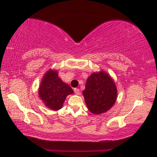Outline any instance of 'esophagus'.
I'll return each mask as SVG.
<instances>
[{"instance_id": "34e87169", "label": "esophagus", "mask_w": 157, "mask_h": 157, "mask_svg": "<svg viewBox=\"0 0 157 157\" xmlns=\"http://www.w3.org/2000/svg\"><path fill=\"white\" fill-rule=\"evenodd\" d=\"M74 93L76 94V95H79L80 94V90H79L78 89H74Z\"/></svg>"}]
</instances>
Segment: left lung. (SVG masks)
Wrapping results in <instances>:
<instances>
[{"mask_svg":"<svg viewBox=\"0 0 157 157\" xmlns=\"http://www.w3.org/2000/svg\"><path fill=\"white\" fill-rule=\"evenodd\" d=\"M83 95L87 108L94 114L106 112L117 98L114 81L104 71L94 72L87 78Z\"/></svg>","mask_w":157,"mask_h":157,"instance_id":"obj_1","label":"left lung"}]
</instances>
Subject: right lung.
Listing matches in <instances>:
<instances>
[{
	"label": "right lung",
	"instance_id": "obj_1",
	"mask_svg": "<svg viewBox=\"0 0 157 157\" xmlns=\"http://www.w3.org/2000/svg\"><path fill=\"white\" fill-rule=\"evenodd\" d=\"M74 94L68 84L59 78L58 71L49 69L43 76L38 88V96L45 106L53 111L63 107L66 96Z\"/></svg>",
	"mask_w": 157,
	"mask_h": 157
}]
</instances>
